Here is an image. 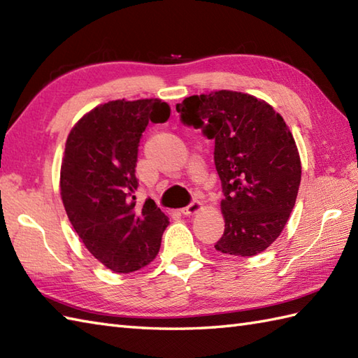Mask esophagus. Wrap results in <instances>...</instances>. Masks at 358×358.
<instances>
[{
	"label": "esophagus",
	"mask_w": 358,
	"mask_h": 358,
	"mask_svg": "<svg viewBox=\"0 0 358 358\" xmlns=\"http://www.w3.org/2000/svg\"><path fill=\"white\" fill-rule=\"evenodd\" d=\"M201 209H203V204L199 200H195V201H192L191 204H189V206L181 209V214H183V215H194V214H196V212L201 210Z\"/></svg>",
	"instance_id": "obj_1"
}]
</instances>
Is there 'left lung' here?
<instances>
[{"label":"left lung","instance_id":"obj_1","mask_svg":"<svg viewBox=\"0 0 358 358\" xmlns=\"http://www.w3.org/2000/svg\"><path fill=\"white\" fill-rule=\"evenodd\" d=\"M177 112L183 124L215 140L224 194V234L215 249L237 257L263 252L286 226L301 180L300 155L285 120L266 101L232 90L185 98Z\"/></svg>","mask_w":358,"mask_h":358}]
</instances>
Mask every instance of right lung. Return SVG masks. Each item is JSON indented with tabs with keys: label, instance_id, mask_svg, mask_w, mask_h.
<instances>
[{
	"label": "right lung",
	"instance_id": "1",
	"mask_svg": "<svg viewBox=\"0 0 358 358\" xmlns=\"http://www.w3.org/2000/svg\"><path fill=\"white\" fill-rule=\"evenodd\" d=\"M171 108L157 98L96 106L73 126L62 163V200L75 232L113 272L138 271L157 257L169 224L148 199L136 206L138 143L149 121L164 123Z\"/></svg>",
	"mask_w": 358,
	"mask_h": 358
}]
</instances>
